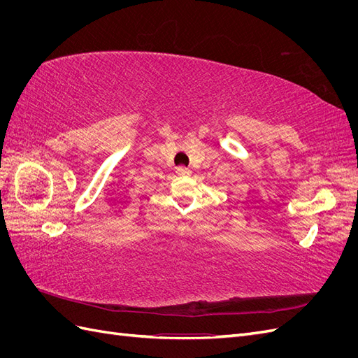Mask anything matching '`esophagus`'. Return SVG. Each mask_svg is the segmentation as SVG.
Masks as SVG:
<instances>
[{"label": "esophagus", "mask_w": 358, "mask_h": 358, "mask_svg": "<svg viewBox=\"0 0 358 358\" xmlns=\"http://www.w3.org/2000/svg\"><path fill=\"white\" fill-rule=\"evenodd\" d=\"M176 175L178 176H189L191 175V170L189 169H187V167H178L176 169Z\"/></svg>", "instance_id": "esophagus-1"}]
</instances>
